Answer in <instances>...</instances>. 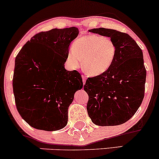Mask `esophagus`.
Wrapping results in <instances>:
<instances>
[{
	"label": "esophagus",
	"instance_id": "34e87169",
	"mask_svg": "<svg viewBox=\"0 0 159 159\" xmlns=\"http://www.w3.org/2000/svg\"><path fill=\"white\" fill-rule=\"evenodd\" d=\"M82 77H83V84L85 85V76L84 75H82Z\"/></svg>",
	"mask_w": 159,
	"mask_h": 159
}]
</instances>
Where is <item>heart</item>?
<instances>
[{
  "mask_svg": "<svg viewBox=\"0 0 159 159\" xmlns=\"http://www.w3.org/2000/svg\"><path fill=\"white\" fill-rule=\"evenodd\" d=\"M116 47L111 38L99 34H89L76 39L68 51L66 61L71 69L81 64L85 73L98 76L107 72L114 60Z\"/></svg>",
  "mask_w": 159,
  "mask_h": 159,
  "instance_id": "heart-1",
  "label": "heart"
}]
</instances>
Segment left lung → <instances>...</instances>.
<instances>
[{"label":"left lung","mask_w":159,"mask_h":159,"mask_svg":"<svg viewBox=\"0 0 159 159\" xmlns=\"http://www.w3.org/2000/svg\"><path fill=\"white\" fill-rule=\"evenodd\" d=\"M89 32L111 38L116 52L107 72L86 80L88 113L99 126L121 125L136 113L144 97L147 72L142 51L126 33L105 28Z\"/></svg>","instance_id":"8db88e82"}]
</instances>
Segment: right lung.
Listing matches in <instances>:
<instances>
[{"label": "right lung", "mask_w": 159, "mask_h": 159, "mask_svg": "<svg viewBox=\"0 0 159 159\" xmlns=\"http://www.w3.org/2000/svg\"><path fill=\"white\" fill-rule=\"evenodd\" d=\"M78 34L76 27L40 32L15 58V104L20 116L34 128L54 131L67 125L68 107L83 86L79 72L64 66L70 43Z\"/></svg>", "instance_id": "right-lung-1"}]
</instances>
